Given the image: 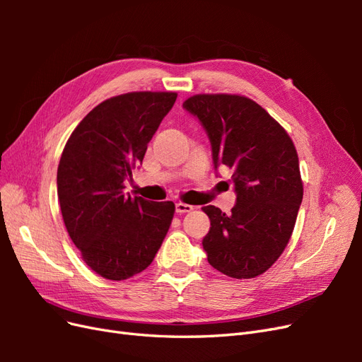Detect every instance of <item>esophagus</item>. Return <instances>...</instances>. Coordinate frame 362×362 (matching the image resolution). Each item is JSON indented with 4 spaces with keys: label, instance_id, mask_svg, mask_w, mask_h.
<instances>
[{
    "label": "esophagus",
    "instance_id": "34e87169",
    "mask_svg": "<svg viewBox=\"0 0 362 362\" xmlns=\"http://www.w3.org/2000/svg\"><path fill=\"white\" fill-rule=\"evenodd\" d=\"M175 210H177L178 214H184V213H192L193 211V205L184 204V202H178L175 205Z\"/></svg>",
    "mask_w": 362,
    "mask_h": 362
}]
</instances>
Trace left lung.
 Here are the masks:
<instances>
[{"instance_id":"left-lung-1","label":"left lung","mask_w":362,"mask_h":362,"mask_svg":"<svg viewBox=\"0 0 362 362\" xmlns=\"http://www.w3.org/2000/svg\"><path fill=\"white\" fill-rule=\"evenodd\" d=\"M184 108L201 120L214 168L233 172L237 204L231 213L206 205L211 228L202 246L223 275L250 279L269 270L288 245L303 198L298 151L288 133L250 98L199 93Z\"/></svg>"}]
</instances>
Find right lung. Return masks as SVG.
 I'll list each match as a JSON object with an SVG mask.
<instances>
[{
	"mask_svg": "<svg viewBox=\"0 0 362 362\" xmlns=\"http://www.w3.org/2000/svg\"><path fill=\"white\" fill-rule=\"evenodd\" d=\"M175 92H129L98 104L62 152L57 194L64 226L98 275L124 281L154 259L175 204L124 193V180L144 161L148 144L177 101Z\"/></svg>",
	"mask_w": 362,
	"mask_h": 362,
	"instance_id": "1",
	"label": "right lung"
}]
</instances>
